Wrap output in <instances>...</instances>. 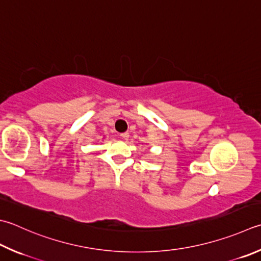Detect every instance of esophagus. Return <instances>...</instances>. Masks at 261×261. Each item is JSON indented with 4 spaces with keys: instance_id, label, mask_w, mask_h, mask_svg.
Here are the masks:
<instances>
[{
    "instance_id": "obj_1",
    "label": "esophagus",
    "mask_w": 261,
    "mask_h": 261,
    "mask_svg": "<svg viewBox=\"0 0 261 261\" xmlns=\"http://www.w3.org/2000/svg\"><path fill=\"white\" fill-rule=\"evenodd\" d=\"M120 136L122 137L124 140H128L129 139V133H122V134H120Z\"/></svg>"
}]
</instances>
